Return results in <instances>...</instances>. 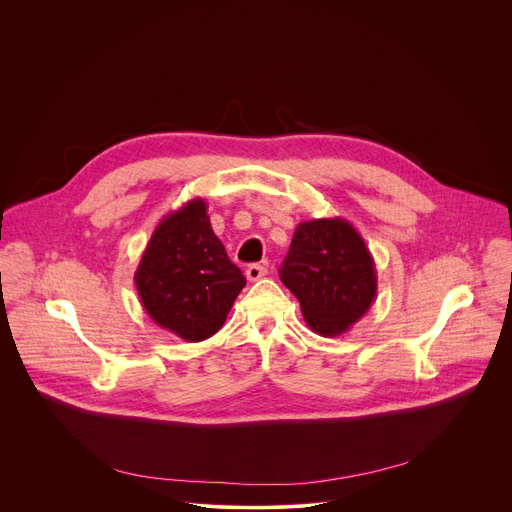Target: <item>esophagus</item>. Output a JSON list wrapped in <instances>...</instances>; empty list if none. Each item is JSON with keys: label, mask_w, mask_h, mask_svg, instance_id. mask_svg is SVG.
<instances>
[{"label": "esophagus", "mask_w": 512, "mask_h": 512, "mask_svg": "<svg viewBox=\"0 0 512 512\" xmlns=\"http://www.w3.org/2000/svg\"><path fill=\"white\" fill-rule=\"evenodd\" d=\"M245 273H247V279H249V281H259L261 277L267 275V267H265V265H259V263H253V265L247 267Z\"/></svg>", "instance_id": "obj_1"}]
</instances>
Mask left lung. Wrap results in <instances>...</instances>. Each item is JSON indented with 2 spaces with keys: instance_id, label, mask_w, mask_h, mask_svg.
Returning a JSON list of instances; mask_svg holds the SVG:
<instances>
[{
  "instance_id": "8db88e82",
  "label": "left lung",
  "mask_w": 512,
  "mask_h": 512,
  "mask_svg": "<svg viewBox=\"0 0 512 512\" xmlns=\"http://www.w3.org/2000/svg\"><path fill=\"white\" fill-rule=\"evenodd\" d=\"M279 275L298 298L306 324L326 338L350 330L377 296L375 259L340 216L300 223Z\"/></svg>"
}]
</instances>
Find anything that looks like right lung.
<instances>
[{"label":"right lung","mask_w":512,"mask_h":512,"mask_svg":"<svg viewBox=\"0 0 512 512\" xmlns=\"http://www.w3.org/2000/svg\"><path fill=\"white\" fill-rule=\"evenodd\" d=\"M133 279L145 314L186 342L221 330L245 287V275L210 227L204 198L162 218Z\"/></svg>","instance_id":"1"}]
</instances>
